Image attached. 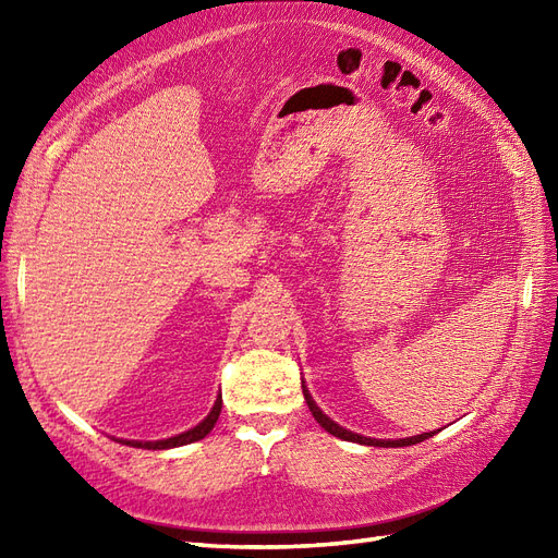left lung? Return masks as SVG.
Masks as SVG:
<instances>
[{"instance_id":"left-lung-1","label":"left lung","mask_w":558,"mask_h":558,"mask_svg":"<svg viewBox=\"0 0 558 558\" xmlns=\"http://www.w3.org/2000/svg\"><path fill=\"white\" fill-rule=\"evenodd\" d=\"M302 393H305L307 408L314 414V418L318 421V426L326 428L330 435L340 437V440H347V442H359V445H367V447H410V445L424 442V440H428V437L435 435V430H433V433H421V435H414V437H402V440H373V437H363L359 433H351V430H347L342 426H337L330 416H326L324 412H320V408L314 402V398L310 396L305 384H302Z\"/></svg>"}]
</instances>
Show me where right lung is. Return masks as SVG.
I'll list each match as a JSON object with an SVG mask.
<instances>
[{"label":"right lung","instance_id":"1","mask_svg":"<svg viewBox=\"0 0 558 558\" xmlns=\"http://www.w3.org/2000/svg\"><path fill=\"white\" fill-rule=\"evenodd\" d=\"M221 396L216 398L211 412L199 421V424L191 430H185L181 435H174V437H167V440H156V442H140V440H121L123 445H130V447H142V449H172V447H181V445H191V442H197L202 440V437L209 435L214 424L218 421V414H221Z\"/></svg>","mask_w":558,"mask_h":558}]
</instances>
